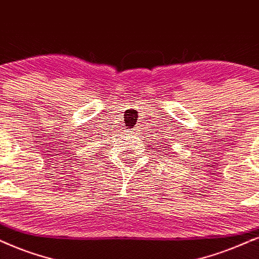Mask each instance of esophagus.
Returning a JSON list of instances; mask_svg holds the SVG:
<instances>
[{
    "mask_svg": "<svg viewBox=\"0 0 259 259\" xmlns=\"http://www.w3.org/2000/svg\"><path fill=\"white\" fill-rule=\"evenodd\" d=\"M132 135H135V136L139 135V132H137V129H133V132H132Z\"/></svg>",
    "mask_w": 259,
    "mask_h": 259,
    "instance_id": "34e87169",
    "label": "esophagus"
}]
</instances>
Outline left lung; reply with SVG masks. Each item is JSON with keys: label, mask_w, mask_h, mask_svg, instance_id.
<instances>
[{"label": "left lung", "mask_w": 259, "mask_h": 259, "mask_svg": "<svg viewBox=\"0 0 259 259\" xmlns=\"http://www.w3.org/2000/svg\"><path fill=\"white\" fill-rule=\"evenodd\" d=\"M163 145H165V143H163ZM163 148H165V147H163ZM169 149H171V148H169Z\"/></svg>", "instance_id": "left-lung-1"}]
</instances>
